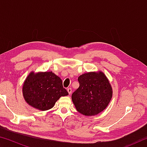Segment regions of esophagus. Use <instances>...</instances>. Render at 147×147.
Listing matches in <instances>:
<instances>
[{
    "mask_svg": "<svg viewBox=\"0 0 147 147\" xmlns=\"http://www.w3.org/2000/svg\"><path fill=\"white\" fill-rule=\"evenodd\" d=\"M67 92H68L69 94H71V93H72V89H71V88H67Z\"/></svg>",
    "mask_w": 147,
    "mask_h": 147,
    "instance_id": "esophagus-1",
    "label": "esophagus"
}]
</instances>
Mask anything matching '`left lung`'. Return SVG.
Here are the masks:
<instances>
[{
	"instance_id": "obj_1",
	"label": "left lung",
	"mask_w": 147,
	"mask_h": 147,
	"mask_svg": "<svg viewBox=\"0 0 147 147\" xmlns=\"http://www.w3.org/2000/svg\"><path fill=\"white\" fill-rule=\"evenodd\" d=\"M80 86L72 94L76 110L84 115H98L105 109L112 98V88L103 72H89L78 78Z\"/></svg>"
}]
</instances>
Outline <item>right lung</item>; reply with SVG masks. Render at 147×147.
I'll return each mask as SVG.
<instances>
[{
	"mask_svg": "<svg viewBox=\"0 0 147 147\" xmlns=\"http://www.w3.org/2000/svg\"><path fill=\"white\" fill-rule=\"evenodd\" d=\"M22 91L26 103L41 111L53 108L61 96L69 94L61 78L52 71H32L24 80Z\"/></svg>",
	"mask_w": 147,
	"mask_h": 147,
	"instance_id": "1",
	"label": "right lung"
}]
</instances>
